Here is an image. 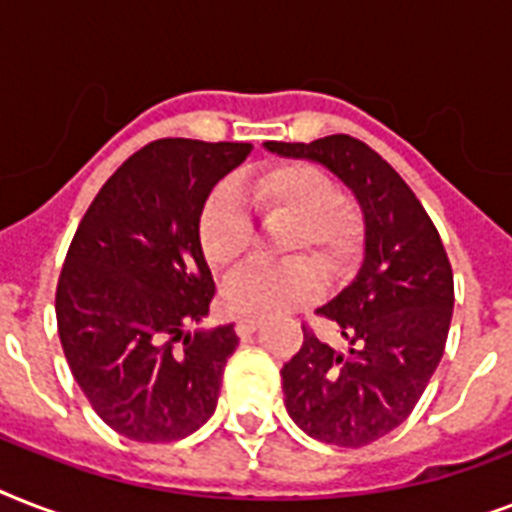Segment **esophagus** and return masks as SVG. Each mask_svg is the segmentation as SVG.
<instances>
[{
    "label": "esophagus",
    "mask_w": 512,
    "mask_h": 512,
    "mask_svg": "<svg viewBox=\"0 0 512 512\" xmlns=\"http://www.w3.org/2000/svg\"><path fill=\"white\" fill-rule=\"evenodd\" d=\"M233 329H236V335L239 337H249L257 329V321L255 319H239Z\"/></svg>",
    "instance_id": "esophagus-1"
}]
</instances>
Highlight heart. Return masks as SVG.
<instances>
[{
    "mask_svg": "<svg viewBox=\"0 0 512 512\" xmlns=\"http://www.w3.org/2000/svg\"><path fill=\"white\" fill-rule=\"evenodd\" d=\"M249 201L260 215H279L292 223L287 252H311L316 263L337 271L358 247L353 209L337 201V188L311 164H279L249 175L239 188L220 185L204 204L199 220L201 252L215 271H228L252 244ZM321 292L316 265L305 257L281 263H252L233 273L223 287V305L233 316L268 319L308 303Z\"/></svg>",
    "mask_w": 512,
    "mask_h": 512,
    "instance_id": "obj_1",
    "label": "heart"
}]
</instances>
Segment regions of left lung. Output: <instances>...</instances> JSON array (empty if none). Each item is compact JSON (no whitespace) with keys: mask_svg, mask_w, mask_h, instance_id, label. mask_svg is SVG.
Listing matches in <instances>:
<instances>
[{"mask_svg":"<svg viewBox=\"0 0 512 512\" xmlns=\"http://www.w3.org/2000/svg\"><path fill=\"white\" fill-rule=\"evenodd\" d=\"M265 148L324 164L364 212V263L319 308L348 348H332L303 327V345L281 369L284 404L297 428L324 444L358 449L398 428L428 388L452 324V265L420 199L366 143L327 135Z\"/></svg>","mask_w":512,"mask_h":512,"instance_id":"1","label":"left lung"}]
</instances>
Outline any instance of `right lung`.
Instances as JSON below:
<instances>
[{"instance_id":"obj_1","label":"right lung","mask_w":512,"mask_h":512,"mask_svg":"<svg viewBox=\"0 0 512 512\" xmlns=\"http://www.w3.org/2000/svg\"><path fill=\"white\" fill-rule=\"evenodd\" d=\"M249 154V143H148L108 177L68 247L60 345L100 420L132 441H177L215 412L239 337L233 324L185 332L215 297L199 220Z\"/></svg>"}]
</instances>
